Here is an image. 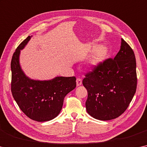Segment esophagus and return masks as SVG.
<instances>
[{
	"label": "esophagus",
	"mask_w": 147,
	"mask_h": 147,
	"mask_svg": "<svg viewBox=\"0 0 147 147\" xmlns=\"http://www.w3.org/2000/svg\"><path fill=\"white\" fill-rule=\"evenodd\" d=\"M76 84L77 86H80L81 84H82V80L80 78H77L76 80Z\"/></svg>",
	"instance_id": "34e87169"
}]
</instances>
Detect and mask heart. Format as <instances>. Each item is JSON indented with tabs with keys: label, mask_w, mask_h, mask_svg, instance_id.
Returning a JSON list of instances; mask_svg holds the SVG:
<instances>
[{
	"label": "heart",
	"mask_w": 147,
	"mask_h": 147,
	"mask_svg": "<svg viewBox=\"0 0 147 147\" xmlns=\"http://www.w3.org/2000/svg\"><path fill=\"white\" fill-rule=\"evenodd\" d=\"M108 53L107 47L104 45H100L97 47L92 53L89 60V64L91 66H96L102 62L106 59Z\"/></svg>",
	"instance_id": "1"
}]
</instances>
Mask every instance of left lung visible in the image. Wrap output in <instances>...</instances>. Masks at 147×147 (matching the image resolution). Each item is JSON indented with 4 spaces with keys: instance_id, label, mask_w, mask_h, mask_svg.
<instances>
[{
    "instance_id": "1",
    "label": "left lung",
    "mask_w": 147,
    "mask_h": 147,
    "mask_svg": "<svg viewBox=\"0 0 147 147\" xmlns=\"http://www.w3.org/2000/svg\"><path fill=\"white\" fill-rule=\"evenodd\" d=\"M83 85L88 92L85 102L90 116L99 120L118 118L125 111L136 92V60L129 45L121 39L114 58L105 59L91 67Z\"/></svg>"
}]
</instances>
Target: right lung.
<instances>
[{
  "label": "right lung",
  "instance_id": "right-lung-1",
  "mask_svg": "<svg viewBox=\"0 0 147 147\" xmlns=\"http://www.w3.org/2000/svg\"><path fill=\"white\" fill-rule=\"evenodd\" d=\"M28 36L16 49L11 60V92L19 108L37 121L51 120L62 109L64 97L76 87V78L57 77L49 81H35L25 75L19 64L20 50L30 39Z\"/></svg>",
  "mask_w": 147,
  "mask_h": 147
}]
</instances>
